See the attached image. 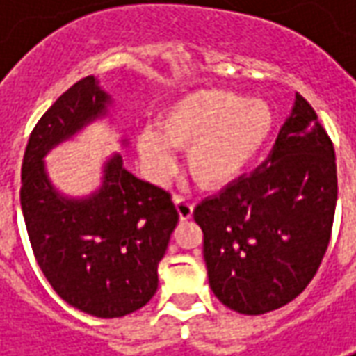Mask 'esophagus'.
<instances>
[{
  "instance_id": "obj_1",
  "label": "esophagus",
  "mask_w": 356,
  "mask_h": 356,
  "mask_svg": "<svg viewBox=\"0 0 356 356\" xmlns=\"http://www.w3.org/2000/svg\"><path fill=\"white\" fill-rule=\"evenodd\" d=\"M175 200V206H177V211H179V217L186 221V219H191L193 217V211H194V204L188 198L185 196H175L173 198Z\"/></svg>"
}]
</instances>
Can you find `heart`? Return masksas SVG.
Instances as JSON below:
<instances>
[{
    "label": "heart",
    "instance_id": "b5f03b06",
    "mask_svg": "<svg viewBox=\"0 0 356 356\" xmlns=\"http://www.w3.org/2000/svg\"><path fill=\"white\" fill-rule=\"evenodd\" d=\"M273 125L267 102L206 89L173 102L163 112L160 127H143L137 148L154 177H165L173 170L175 147L188 148V173L198 185L217 188L246 170L265 147Z\"/></svg>",
    "mask_w": 356,
    "mask_h": 356
}]
</instances>
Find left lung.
I'll use <instances>...</instances> for the list:
<instances>
[{
  "label": "left lung",
  "mask_w": 356,
  "mask_h": 356,
  "mask_svg": "<svg viewBox=\"0 0 356 356\" xmlns=\"http://www.w3.org/2000/svg\"><path fill=\"white\" fill-rule=\"evenodd\" d=\"M336 200L332 139L296 93L267 160L194 209L217 299L236 313L263 314L298 298L328 250Z\"/></svg>",
  "instance_id": "8db88e82"
}]
</instances>
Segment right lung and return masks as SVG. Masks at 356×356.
Masks as SVG:
<instances>
[{
	"instance_id": "obj_1",
	"label": "right lung",
	"mask_w": 356,
	"mask_h": 356,
	"mask_svg": "<svg viewBox=\"0 0 356 356\" xmlns=\"http://www.w3.org/2000/svg\"><path fill=\"white\" fill-rule=\"evenodd\" d=\"M110 97L93 76L66 89L30 133L20 206L32 252L47 282L68 305L118 318L147 305L158 290V263L179 221L171 194L125 170L104 168L99 193L68 200L53 188L43 156L106 112Z\"/></svg>"
}]
</instances>
